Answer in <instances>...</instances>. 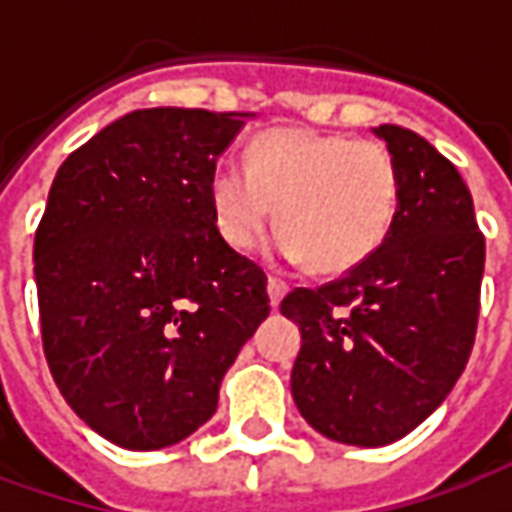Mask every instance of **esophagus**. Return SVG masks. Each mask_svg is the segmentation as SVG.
Masks as SVG:
<instances>
[{
	"label": "esophagus",
	"mask_w": 512,
	"mask_h": 512,
	"mask_svg": "<svg viewBox=\"0 0 512 512\" xmlns=\"http://www.w3.org/2000/svg\"><path fill=\"white\" fill-rule=\"evenodd\" d=\"M285 282L277 277H268V299H271V307H279V301L285 299Z\"/></svg>",
	"instance_id": "1"
}]
</instances>
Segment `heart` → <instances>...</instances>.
<instances>
[{
  "instance_id": "obj_1",
  "label": "heart",
  "mask_w": 512,
  "mask_h": 512,
  "mask_svg": "<svg viewBox=\"0 0 512 512\" xmlns=\"http://www.w3.org/2000/svg\"><path fill=\"white\" fill-rule=\"evenodd\" d=\"M400 200V172L381 142L271 128L246 147V167L219 161L208 178L213 224L246 252L277 216L274 241L290 263L343 274L384 244Z\"/></svg>"
}]
</instances>
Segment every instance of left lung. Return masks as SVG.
Masks as SVG:
<instances>
[{
    "label": "left lung",
    "mask_w": 512,
    "mask_h": 512,
    "mask_svg": "<svg viewBox=\"0 0 512 512\" xmlns=\"http://www.w3.org/2000/svg\"><path fill=\"white\" fill-rule=\"evenodd\" d=\"M373 134L400 172L384 244L345 277L279 304L301 332L290 373L301 417L354 447L403 439L450 395L472 354L485 266L458 169L408 128Z\"/></svg>",
    "instance_id": "8db88e82"
}]
</instances>
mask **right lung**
I'll use <instances>...</instances> for the list:
<instances>
[{
	"instance_id": "add662e5",
	"label": "right lung",
	"mask_w": 512,
	"mask_h": 512,
	"mask_svg": "<svg viewBox=\"0 0 512 512\" xmlns=\"http://www.w3.org/2000/svg\"><path fill=\"white\" fill-rule=\"evenodd\" d=\"M249 117L139 109L51 183L35 233L43 351L68 406L117 447L161 450L205 425L271 312L263 268L224 244L208 205Z\"/></svg>"
}]
</instances>
